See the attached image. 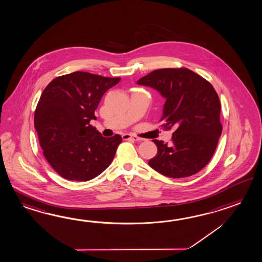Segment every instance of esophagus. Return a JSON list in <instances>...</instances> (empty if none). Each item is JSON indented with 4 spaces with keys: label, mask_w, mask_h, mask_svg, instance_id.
<instances>
[{
    "label": "esophagus",
    "mask_w": 262,
    "mask_h": 262,
    "mask_svg": "<svg viewBox=\"0 0 262 262\" xmlns=\"http://www.w3.org/2000/svg\"><path fill=\"white\" fill-rule=\"evenodd\" d=\"M122 138L123 140H133V141H138L139 140L137 136H134V135L128 134H122Z\"/></svg>",
    "instance_id": "obj_1"
}]
</instances>
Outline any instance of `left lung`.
Listing matches in <instances>:
<instances>
[{
  "mask_svg": "<svg viewBox=\"0 0 262 262\" xmlns=\"http://www.w3.org/2000/svg\"><path fill=\"white\" fill-rule=\"evenodd\" d=\"M137 83L156 89L166 99L162 127L174 129L170 144L152 140L158 153L149 166L174 179L198 173L213 156L223 129L215 89L186 68L154 70Z\"/></svg>",
  "mask_w": 262,
  "mask_h": 262,
  "instance_id": "left-lung-1",
  "label": "left lung"
}]
</instances>
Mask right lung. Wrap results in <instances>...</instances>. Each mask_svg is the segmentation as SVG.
Listing matches in <instances>:
<instances>
[{"label":"right lung","instance_id":"right-lung-1","mask_svg":"<svg viewBox=\"0 0 262 262\" xmlns=\"http://www.w3.org/2000/svg\"><path fill=\"white\" fill-rule=\"evenodd\" d=\"M121 79L76 71L59 76L41 94L35 128L43 155L66 180L88 181L113 162L122 137H103L90 125L105 92Z\"/></svg>","mask_w":262,"mask_h":262}]
</instances>
